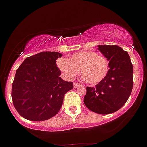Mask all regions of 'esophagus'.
Here are the masks:
<instances>
[{
    "instance_id": "1",
    "label": "esophagus",
    "mask_w": 147,
    "mask_h": 147,
    "mask_svg": "<svg viewBox=\"0 0 147 147\" xmlns=\"http://www.w3.org/2000/svg\"><path fill=\"white\" fill-rule=\"evenodd\" d=\"M80 86H82V84L78 82H74V87L75 88H77Z\"/></svg>"
}]
</instances>
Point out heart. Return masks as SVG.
<instances>
[{
  "label": "heart",
  "mask_w": 147,
  "mask_h": 147,
  "mask_svg": "<svg viewBox=\"0 0 147 147\" xmlns=\"http://www.w3.org/2000/svg\"><path fill=\"white\" fill-rule=\"evenodd\" d=\"M58 66L69 78L75 77L78 70H81L84 81L91 85H96L104 81L109 71L107 58L93 51L76 52L69 59L61 58Z\"/></svg>",
  "instance_id": "b5f03b06"
}]
</instances>
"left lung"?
I'll list each match as a JSON object with an SVG mask.
<instances>
[{
  "label": "left lung",
  "mask_w": 147,
  "mask_h": 147,
  "mask_svg": "<svg viewBox=\"0 0 147 147\" xmlns=\"http://www.w3.org/2000/svg\"><path fill=\"white\" fill-rule=\"evenodd\" d=\"M109 61V73L95 87H86L84 102L98 114L115 112L128 100L133 87V66L127 52L117 45H98Z\"/></svg>",
  "instance_id": "left-lung-1"
}]
</instances>
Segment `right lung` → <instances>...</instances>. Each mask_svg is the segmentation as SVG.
Wrapping results in <instances>:
<instances>
[{
	"label": "right lung",
	"mask_w": 147,
	"mask_h": 147,
	"mask_svg": "<svg viewBox=\"0 0 147 147\" xmlns=\"http://www.w3.org/2000/svg\"><path fill=\"white\" fill-rule=\"evenodd\" d=\"M61 56L57 52H41L26 58L16 70L12 99L23 118L46 121L61 109L65 94L73 89V83L59 77L56 60Z\"/></svg>",
	"instance_id": "obj_1"
}]
</instances>
